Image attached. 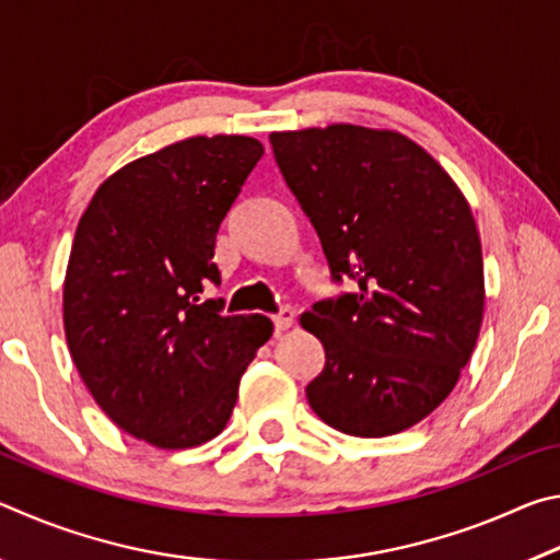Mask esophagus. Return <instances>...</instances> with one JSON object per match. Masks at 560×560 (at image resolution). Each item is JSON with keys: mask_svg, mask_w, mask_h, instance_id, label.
I'll list each match as a JSON object with an SVG mask.
<instances>
[{"mask_svg": "<svg viewBox=\"0 0 560 560\" xmlns=\"http://www.w3.org/2000/svg\"><path fill=\"white\" fill-rule=\"evenodd\" d=\"M293 318H296V314H293V308H281L277 316H273V326H277V330H287L293 326Z\"/></svg>", "mask_w": 560, "mask_h": 560, "instance_id": "1", "label": "esophagus"}]
</instances>
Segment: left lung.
Listing matches in <instances>:
<instances>
[{"mask_svg": "<svg viewBox=\"0 0 560 560\" xmlns=\"http://www.w3.org/2000/svg\"><path fill=\"white\" fill-rule=\"evenodd\" d=\"M273 158L355 293L301 316L326 348L308 405L353 438H387L444 402L477 346L485 264L471 210L428 150L350 122L269 136Z\"/></svg>", "mask_w": 560, "mask_h": 560, "instance_id": "obj_1", "label": "left lung"}]
</instances>
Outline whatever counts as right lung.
Returning a JSON list of instances; mask_svg holds the SVG:
<instances>
[{
    "label": "right lung",
    "mask_w": 560,
    "mask_h": 560,
    "mask_svg": "<svg viewBox=\"0 0 560 560\" xmlns=\"http://www.w3.org/2000/svg\"><path fill=\"white\" fill-rule=\"evenodd\" d=\"M261 155L246 136L179 140L113 173L75 226L66 343L101 410L160 450L217 438L271 338L267 316L202 301L220 283L217 232Z\"/></svg>",
    "instance_id": "1"
}]
</instances>
